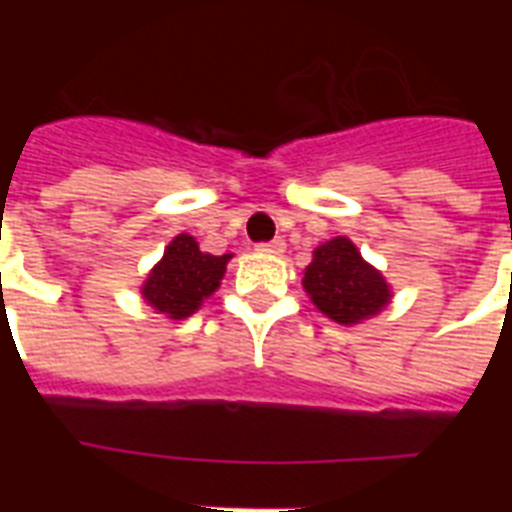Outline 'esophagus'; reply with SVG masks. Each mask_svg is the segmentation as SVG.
Here are the masks:
<instances>
[{
	"label": "esophagus",
	"instance_id": "1",
	"mask_svg": "<svg viewBox=\"0 0 512 512\" xmlns=\"http://www.w3.org/2000/svg\"><path fill=\"white\" fill-rule=\"evenodd\" d=\"M284 239H273L268 241V244H257V252H265V255H281L284 252Z\"/></svg>",
	"mask_w": 512,
	"mask_h": 512
}]
</instances>
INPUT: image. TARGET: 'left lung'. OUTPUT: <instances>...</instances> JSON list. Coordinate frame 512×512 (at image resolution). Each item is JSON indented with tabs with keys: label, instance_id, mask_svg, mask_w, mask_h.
<instances>
[{
	"label": "left lung",
	"instance_id": "1",
	"mask_svg": "<svg viewBox=\"0 0 512 512\" xmlns=\"http://www.w3.org/2000/svg\"><path fill=\"white\" fill-rule=\"evenodd\" d=\"M303 289L327 319L356 327L388 308L393 289L372 263H366L348 236H335L313 249Z\"/></svg>",
	"mask_w": 512,
	"mask_h": 512
}]
</instances>
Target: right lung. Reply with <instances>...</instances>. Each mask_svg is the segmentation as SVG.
Instances as JSON below:
<instances>
[{"mask_svg": "<svg viewBox=\"0 0 512 512\" xmlns=\"http://www.w3.org/2000/svg\"><path fill=\"white\" fill-rule=\"evenodd\" d=\"M231 257L201 252L191 233H177L140 284V297L167 319H188L207 297L215 295Z\"/></svg>", "mask_w": 512, "mask_h": 512, "instance_id": "obj_1", "label": "right lung"}]
</instances>
